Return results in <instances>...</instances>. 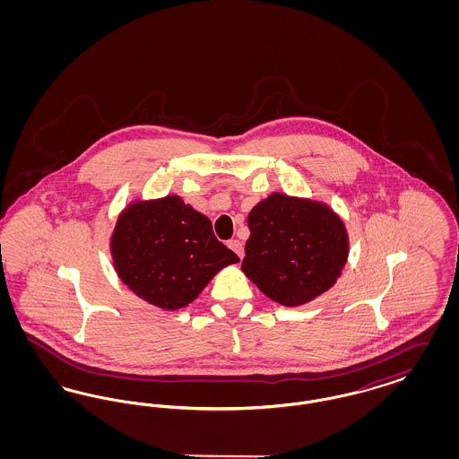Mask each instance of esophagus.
Instances as JSON below:
<instances>
[{"label": "esophagus", "instance_id": "esophagus-1", "mask_svg": "<svg viewBox=\"0 0 459 459\" xmlns=\"http://www.w3.org/2000/svg\"><path fill=\"white\" fill-rule=\"evenodd\" d=\"M227 246L242 260V256H244V246H242V242H240L239 239H230L227 242Z\"/></svg>", "mask_w": 459, "mask_h": 459}]
</instances>
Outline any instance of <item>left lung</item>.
<instances>
[{"label": "left lung", "instance_id": "left-lung-1", "mask_svg": "<svg viewBox=\"0 0 459 459\" xmlns=\"http://www.w3.org/2000/svg\"><path fill=\"white\" fill-rule=\"evenodd\" d=\"M242 272L282 306L305 305L335 284L348 262V232L327 204L273 193L249 217Z\"/></svg>", "mask_w": 459, "mask_h": 459}]
</instances>
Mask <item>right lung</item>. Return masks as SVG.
I'll use <instances>...</instances> for the list:
<instances>
[{"instance_id":"1","label":"right lung","mask_w":459,"mask_h":459,"mask_svg":"<svg viewBox=\"0 0 459 459\" xmlns=\"http://www.w3.org/2000/svg\"><path fill=\"white\" fill-rule=\"evenodd\" d=\"M109 247L120 281L163 309L193 303L217 272L239 262L215 238L210 219L178 196L132 203Z\"/></svg>"}]
</instances>
